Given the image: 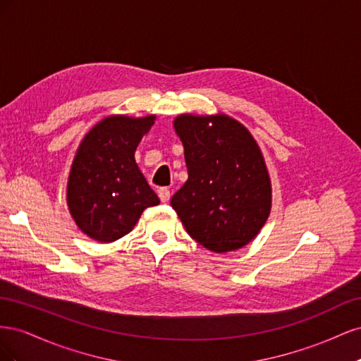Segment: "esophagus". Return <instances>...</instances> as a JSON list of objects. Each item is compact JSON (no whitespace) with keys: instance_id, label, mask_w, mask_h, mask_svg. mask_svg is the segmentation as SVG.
Listing matches in <instances>:
<instances>
[{"instance_id":"esophagus-1","label":"esophagus","mask_w":361,"mask_h":361,"mask_svg":"<svg viewBox=\"0 0 361 361\" xmlns=\"http://www.w3.org/2000/svg\"><path fill=\"white\" fill-rule=\"evenodd\" d=\"M158 197L162 203H167L170 200V190L169 188H159L158 190Z\"/></svg>"}]
</instances>
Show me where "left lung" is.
<instances>
[{
	"label": "left lung",
	"mask_w": 361,
	"mask_h": 361,
	"mask_svg": "<svg viewBox=\"0 0 361 361\" xmlns=\"http://www.w3.org/2000/svg\"><path fill=\"white\" fill-rule=\"evenodd\" d=\"M173 125L188 169V180L171 197L173 209L204 248H243L271 211V180L256 140L226 114H180Z\"/></svg>",
	"instance_id": "1"
}]
</instances>
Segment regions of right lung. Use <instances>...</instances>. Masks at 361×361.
I'll use <instances>...</instances> for the list:
<instances>
[{
	"label": "right lung",
	"mask_w": 361,
	"mask_h": 361,
	"mask_svg": "<svg viewBox=\"0 0 361 361\" xmlns=\"http://www.w3.org/2000/svg\"><path fill=\"white\" fill-rule=\"evenodd\" d=\"M155 118L105 117L76 150L66 200L76 226L94 241L113 243L125 236L146 207L159 203L134 157Z\"/></svg>",
	"instance_id": "right-lung-1"
}]
</instances>
